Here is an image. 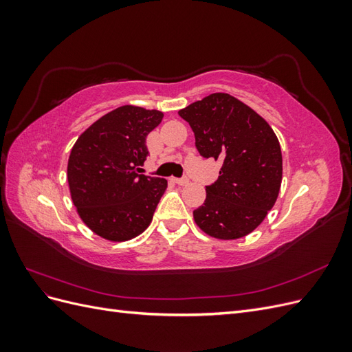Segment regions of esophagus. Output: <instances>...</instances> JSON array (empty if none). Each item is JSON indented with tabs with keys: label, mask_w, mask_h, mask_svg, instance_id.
I'll use <instances>...</instances> for the list:
<instances>
[{
	"label": "esophagus",
	"mask_w": 352,
	"mask_h": 352,
	"mask_svg": "<svg viewBox=\"0 0 352 352\" xmlns=\"http://www.w3.org/2000/svg\"><path fill=\"white\" fill-rule=\"evenodd\" d=\"M173 182L177 185H188L189 184V179L188 177H175Z\"/></svg>",
	"instance_id": "obj_1"
}]
</instances>
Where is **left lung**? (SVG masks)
Masks as SVG:
<instances>
[{
	"label": "left lung",
	"mask_w": 352,
	"mask_h": 352,
	"mask_svg": "<svg viewBox=\"0 0 352 352\" xmlns=\"http://www.w3.org/2000/svg\"><path fill=\"white\" fill-rule=\"evenodd\" d=\"M179 116L195 136L204 158L223 166L207 198L194 210L197 225L219 239L248 235L267 216L279 195L282 151L269 123L229 94H211L188 105Z\"/></svg>",
	"instance_id": "obj_1"
}]
</instances>
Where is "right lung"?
I'll use <instances>...</instances> for the list:
<instances>
[{
	"label": "right lung",
	"instance_id": "obj_1",
	"mask_svg": "<svg viewBox=\"0 0 352 352\" xmlns=\"http://www.w3.org/2000/svg\"><path fill=\"white\" fill-rule=\"evenodd\" d=\"M162 119V111L122 105L91 124L72 148L73 204L97 235L122 242L150 226L167 180L140 175V166L150 154L146 136Z\"/></svg>",
	"mask_w": 352,
	"mask_h": 352
}]
</instances>
